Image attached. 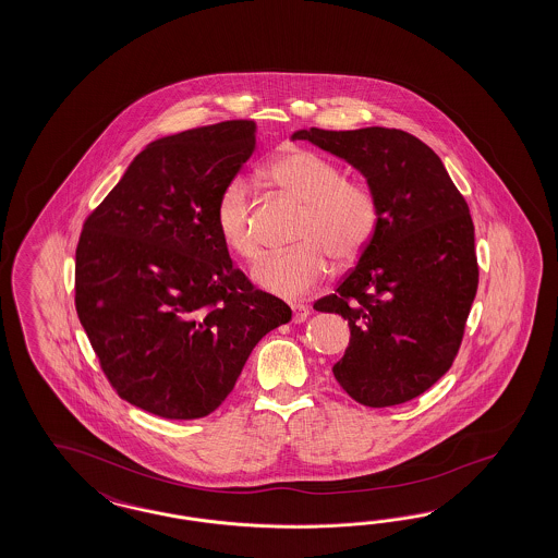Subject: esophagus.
Wrapping results in <instances>:
<instances>
[{
  "mask_svg": "<svg viewBox=\"0 0 558 558\" xmlns=\"http://www.w3.org/2000/svg\"><path fill=\"white\" fill-rule=\"evenodd\" d=\"M308 306L306 304H302V302H294L292 304V320L300 325V323H304L306 318H308Z\"/></svg>",
  "mask_w": 558,
  "mask_h": 558,
  "instance_id": "1",
  "label": "esophagus"
}]
</instances>
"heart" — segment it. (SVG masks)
I'll return each mask as SVG.
<instances>
[{
  "mask_svg": "<svg viewBox=\"0 0 558 558\" xmlns=\"http://www.w3.org/2000/svg\"><path fill=\"white\" fill-rule=\"evenodd\" d=\"M266 178L306 205L299 230L302 244L264 256L252 276L266 292L296 299L325 280L330 254L344 262L356 258L367 247L377 228L379 205L367 183L344 179L339 165L302 147L276 155L266 167ZM216 230L233 256H258V233L244 179H231L221 191L216 205Z\"/></svg>",
  "mask_w": 558,
  "mask_h": 558,
  "instance_id": "b5f03b06",
  "label": "heart"
}]
</instances>
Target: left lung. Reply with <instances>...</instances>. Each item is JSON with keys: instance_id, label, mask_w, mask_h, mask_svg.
I'll return each mask as SVG.
<instances>
[{"instance_id": "obj_1", "label": "left lung", "mask_w": 558, "mask_h": 558, "mask_svg": "<svg viewBox=\"0 0 558 558\" xmlns=\"http://www.w3.org/2000/svg\"><path fill=\"white\" fill-rule=\"evenodd\" d=\"M367 179L379 219L367 247L320 313L349 320L335 379L367 408L425 393L451 367L477 290L474 223L441 159L399 129H300Z\"/></svg>"}]
</instances>
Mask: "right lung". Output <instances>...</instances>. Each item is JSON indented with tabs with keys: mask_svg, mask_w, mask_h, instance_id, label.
Listing matches in <instances>:
<instances>
[{
	"mask_svg": "<svg viewBox=\"0 0 558 558\" xmlns=\"http://www.w3.org/2000/svg\"><path fill=\"white\" fill-rule=\"evenodd\" d=\"M254 149V121L157 138L82 228L81 325L119 397L165 420L216 411L292 316L233 268L216 230L219 195Z\"/></svg>",
	"mask_w": 558,
	"mask_h": 558,
	"instance_id": "obj_1",
	"label": "right lung"
}]
</instances>
